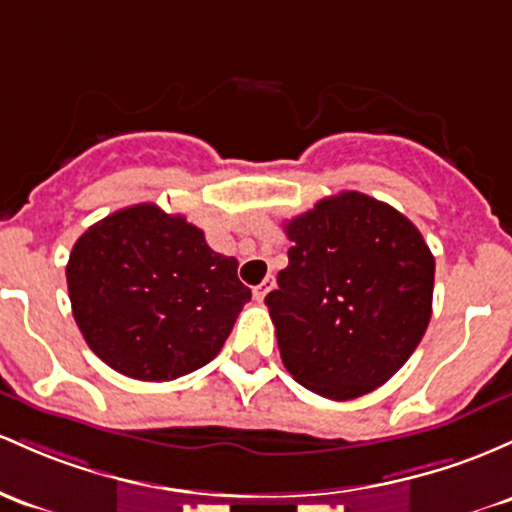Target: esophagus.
Segmentation results:
<instances>
[{
    "instance_id": "1",
    "label": "esophagus",
    "mask_w": 512,
    "mask_h": 512,
    "mask_svg": "<svg viewBox=\"0 0 512 512\" xmlns=\"http://www.w3.org/2000/svg\"><path fill=\"white\" fill-rule=\"evenodd\" d=\"M272 289H274V279H272V277H267L265 282L257 284L255 289H252V296H255L257 301H265V296H267L269 291H272Z\"/></svg>"
}]
</instances>
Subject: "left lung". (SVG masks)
Segmentation results:
<instances>
[{"label": "left lung", "mask_w": 512, "mask_h": 512, "mask_svg": "<svg viewBox=\"0 0 512 512\" xmlns=\"http://www.w3.org/2000/svg\"><path fill=\"white\" fill-rule=\"evenodd\" d=\"M289 267L267 294L289 374L330 401L386 384L423 340L435 257L393 206L359 192L284 223Z\"/></svg>", "instance_id": "8db88e82"}]
</instances>
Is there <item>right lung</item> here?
<instances>
[{
    "instance_id": "right-lung-1",
    "label": "right lung",
    "mask_w": 512,
    "mask_h": 512,
    "mask_svg": "<svg viewBox=\"0 0 512 512\" xmlns=\"http://www.w3.org/2000/svg\"><path fill=\"white\" fill-rule=\"evenodd\" d=\"M77 328L101 362L140 381H172L221 352L250 301L238 260L155 204L101 218L67 262Z\"/></svg>"
}]
</instances>
